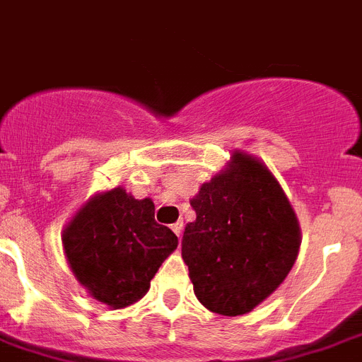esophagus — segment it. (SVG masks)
Wrapping results in <instances>:
<instances>
[{
	"label": "esophagus",
	"instance_id": "1",
	"mask_svg": "<svg viewBox=\"0 0 362 362\" xmlns=\"http://www.w3.org/2000/svg\"><path fill=\"white\" fill-rule=\"evenodd\" d=\"M171 228H173V232H175L176 235H178V238H182V230H184V223H182V221L175 223Z\"/></svg>",
	"mask_w": 362,
	"mask_h": 362
}]
</instances>
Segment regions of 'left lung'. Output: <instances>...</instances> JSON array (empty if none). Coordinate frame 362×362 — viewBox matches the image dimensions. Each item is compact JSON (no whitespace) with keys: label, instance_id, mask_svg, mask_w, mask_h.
<instances>
[{"label":"left lung","instance_id":"8db88e82","mask_svg":"<svg viewBox=\"0 0 362 362\" xmlns=\"http://www.w3.org/2000/svg\"><path fill=\"white\" fill-rule=\"evenodd\" d=\"M182 257L199 302L209 311L247 315L284 284L300 250V224L269 167L233 151L226 169L191 199Z\"/></svg>","mask_w":362,"mask_h":362}]
</instances>
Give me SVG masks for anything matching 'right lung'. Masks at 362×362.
Instances as JSON below:
<instances>
[{
	"label": "right lung",
	"instance_id": "obj_1",
	"mask_svg": "<svg viewBox=\"0 0 362 362\" xmlns=\"http://www.w3.org/2000/svg\"><path fill=\"white\" fill-rule=\"evenodd\" d=\"M62 245L78 284L112 309L144 298L178 238L154 221L151 199L123 187L97 193L66 224Z\"/></svg>",
	"mask_w": 362,
	"mask_h": 362
}]
</instances>
